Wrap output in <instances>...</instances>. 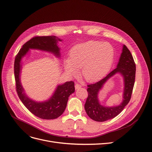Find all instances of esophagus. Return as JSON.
<instances>
[{"label": "esophagus", "mask_w": 152, "mask_h": 152, "mask_svg": "<svg viewBox=\"0 0 152 152\" xmlns=\"http://www.w3.org/2000/svg\"><path fill=\"white\" fill-rule=\"evenodd\" d=\"M81 87V85H80V84H78V83H77V84H75V89H78L79 88H80Z\"/></svg>", "instance_id": "34e87169"}]
</instances>
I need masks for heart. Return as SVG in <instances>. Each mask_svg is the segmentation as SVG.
I'll return each instance as SVG.
<instances>
[{"label": "heart", "instance_id": "1", "mask_svg": "<svg viewBox=\"0 0 152 152\" xmlns=\"http://www.w3.org/2000/svg\"><path fill=\"white\" fill-rule=\"evenodd\" d=\"M114 51L108 42L90 41L78 44L71 49L66 60V71L71 75L81 69V75L87 81H94L105 75L113 64Z\"/></svg>", "mask_w": 152, "mask_h": 152}]
</instances>
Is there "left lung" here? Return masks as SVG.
Segmentation results:
<instances>
[{"label":"left lung","mask_w":152,"mask_h":152,"mask_svg":"<svg viewBox=\"0 0 152 152\" xmlns=\"http://www.w3.org/2000/svg\"><path fill=\"white\" fill-rule=\"evenodd\" d=\"M117 72H120L124 78V100L120 106L117 107L102 106L97 98L98 92L103 84ZM135 75L136 64L133 56L127 47L124 45L122 53L117 67L98 82L88 85V96L85 104V109L89 118L97 122H104L119 114L131 99L135 81Z\"/></svg>","instance_id":"left-lung-1"}]
</instances>
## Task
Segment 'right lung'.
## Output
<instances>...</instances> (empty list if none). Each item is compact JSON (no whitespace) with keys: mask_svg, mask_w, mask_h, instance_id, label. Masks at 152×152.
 Returning a JSON list of instances; mask_svg holds the SVG:
<instances>
[{"mask_svg":"<svg viewBox=\"0 0 152 152\" xmlns=\"http://www.w3.org/2000/svg\"><path fill=\"white\" fill-rule=\"evenodd\" d=\"M57 41H61L55 36H36L31 38L22 45L15 60L14 72L16 81V90L19 98L24 106L34 115L43 119H55L60 117L64 111L68 98L75 91L74 82L67 81L57 87L53 96L48 101L38 103L28 98L24 92L19 78L20 60L29 49H36L53 53L60 56V49L57 46Z\"/></svg>","mask_w":152,"mask_h":152,"instance_id":"1","label":"right lung"}]
</instances>
